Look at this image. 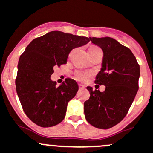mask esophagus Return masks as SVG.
Instances as JSON below:
<instances>
[{
    "label": "esophagus",
    "mask_w": 153,
    "mask_h": 153,
    "mask_svg": "<svg viewBox=\"0 0 153 153\" xmlns=\"http://www.w3.org/2000/svg\"><path fill=\"white\" fill-rule=\"evenodd\" d=\"M79 89H85V86H83L82 84H79Z\"/></svg>",
    "instance_id": "34e87169"
}]
</instances>
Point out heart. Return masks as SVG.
I'll return each mask as SVG.
<instances>
[{
  "instance_id": "obj_1",
  "label": "heart",
  "mask_w": 153,
  "mask_h": 153,
  "mask_svg": "<svg viewBox=\"0 0 153 153\" xmlns=\"http://www.w3.org/2000/svg\"><path fill=\"white\" fill-rule=\"evenodd\" d=\"M96 48H97V47H91L89 49V51H91V50H93V49ZM89 76H90V74H89V73L77 72L76 74V78L78 80L85 81L86 79H87L88 78H89Z\"/></svg>"
}]
</instances>
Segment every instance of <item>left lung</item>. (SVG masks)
Wrapping results in <instances>:
<instances>
[{"label": "left lung", "instance_id": "8db88e82", "mask_svg": "<svg viewBox=\"0 0 153 153\" xmlns=\"http://www.w3.org/2000/svg\"><path fill=\"white\" fill-rule=\"evenodd\" d=\"M103 51L102 68L96 82L105 90H92L84 102V114L88 122L99 129H109L124 119L138 91L140 66L132 51L110 37L89 38Z\"/></svg>", "mask_w": 153, "mask_h": 153}]
</instances>
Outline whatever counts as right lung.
Returning a JSON list of instances; mask_svg holds the SVG:
<instances>
[{
  "label": "right lung",
  "mask_w": 153,
  "mask_h": 153,
  "mask_svg": "<svg viewBox=\"0 0 153 153\" xmlns=\"http://www.w3.org/2000/svg\"><path fill=\"white\" fill-rule=\"evenodd\" d=\"M89 42L87 37L51 31L26 48L18 62L16 89L22 109L35 124L49 127L64 120L67 104L79 86L70 78L57 86L51 76L54 67L67 64L72 49Z\"/></svg>",
  "instance_id": "obj_1"
}]
</instances>
